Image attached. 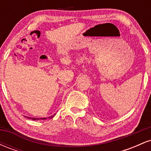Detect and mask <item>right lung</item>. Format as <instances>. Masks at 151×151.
Here are the masks:
<instances>
[{"instance_id":"right-lung-1","label":"right lung","mask_w":151,"mask_h":151,"mask_svg":"<svg viewBox=\"0 0 151 151\" xmlns=\"http://www.w3.org/2000/svg\"><path fill=\"white\" fill-rule=\"evenodd\" d=\"M55 114H54V115H52V116H49L48 118H49V119H52V118H53L54 116H55ZM26 118H27V119H32V120H34V121H37V120H40V119H46L47 118H32V117H27V116H25Z\"/></svg>"}]
</instances>
